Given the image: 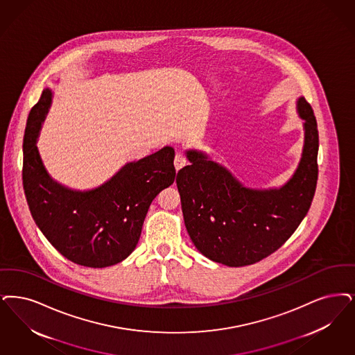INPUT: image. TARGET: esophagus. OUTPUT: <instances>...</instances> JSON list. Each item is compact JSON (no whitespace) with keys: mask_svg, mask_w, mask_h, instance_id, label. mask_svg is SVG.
<instances>
[{"mask_svg":"<svg viewBox=\"0 0 355 355\" xmlns=\"http://www.w3.org/2000/svg\"><path fill=\"white\" fill-rule=\"evenodd\" d=\"M186 164H187V158H186V156L182 155V153H177L175 158H174V166H175V169H177V171L182 169Z\"/></svg>","mask_w":355,"mask_h":355,"instance_id":"obj_1","label":"esophagus"}]
</instances>
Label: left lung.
Segmentation results:
<instances>
[{
    "label": "left lung",
    "mask_w": 355,
    "mask_h": 355,
    "mask_svg": "<svg viewBox=\"0 0 355 355\" xmlns=\"http://www.w3.org/2000/svg\"><path fill=\"white\" fill-rule=\"evenodd\" d=\"M304 148L297 169L282 187L251 189L198 150L177 174L184 226L202 255L228 267H244L279 250L312 205L318 166V130L311 104L298 98Z\"/></svg>",
    "instance_id": "8db88e82"
}]
</instances>
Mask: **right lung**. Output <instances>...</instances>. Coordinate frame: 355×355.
<instances>
[{
  "instance_id": "obj_1",
  "label": "right lung",
  "mask_w": 355,
  "mask_h": 355,
  "mask_svg": "<svg viewBox=\"0 0 355 355\" xmlns=\"http://www.w3.org/2000/svg\"><path fill=\"white\" fill-rule=\"evenodd\" d=\"M51 99V89H43L25 129L22 180L30 213L46 239L72 263L114 266L133 252L152 200L174 182V149L164 146L128 162L95 189H70L49 174L37 148Z\"/></svg>"
}]
</instances>
